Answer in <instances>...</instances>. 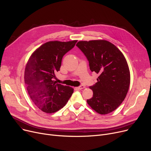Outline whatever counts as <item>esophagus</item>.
<instances>
[{
    "label": "esophagus",
    "instance_id": "34e87169",
    "mask_svg": "<svg viewBox=\"0 0 151 151\" xmlns=\"http://www.w3.org/2000/svg\"><path fill=\"white\" fill-rule=\"evenodd\" d=\"M84 88H85V86H83V85L80 86H79V87H78V88H77V89H80V90L83 89H84Z\"/></svg>",
    "mask_w": 151,
    "mask_h": 151
}]
</instances>
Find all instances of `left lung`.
I'll list each match as a JSON object with an SVG mask.
<instances>
[{"label":"left lung","mask_w":151,"mask_h":151,"mask_svg":"<svg viewBox=\"0 0 151 151\" xmlns=\"http://www.w3.org/2000/svg\"><path fill=\"white\" fill-rule=\"evenodd\" d=\"M76 46L89 61L91 71L99 75L97 82L89 87L93 97L87 102L100 114L111 113L122 104L130 86V71L124 55L106 40L80 41Z\"/></svg>","instance_id":"8db88e82"}]
</instances>
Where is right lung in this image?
I'll return each mask as SVG.
<instances>
[{
    "label": "right lung",
    "mask_w": 151,
    "mask_h": 151,
    "mask_svg": "<svg viewBox=\"0 0 151 151\" xmlns=\"http://www.w3.org/2000/svg\"><path fill=\"white\" fill-rule=\"evenodd\" d=\"M77 40L45 43L30 57L25 68L24 82L28 93L42 111L52 113L64 106L73 89L54 81L63 55L75 46Z\"/></svg>",
    "instance_id": "obj_1"
}]
</instances>
